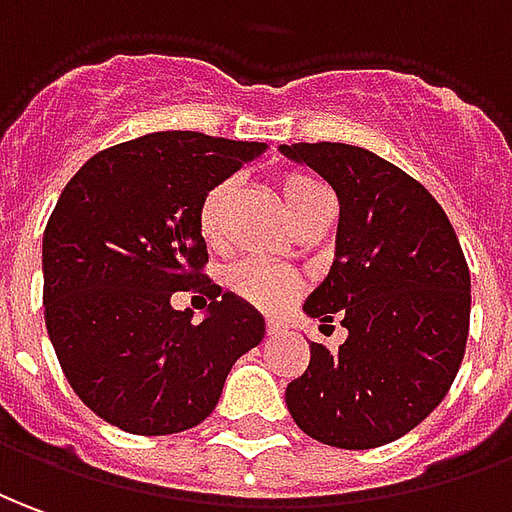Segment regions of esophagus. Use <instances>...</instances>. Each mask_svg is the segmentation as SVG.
<instances>
[{"instance_id":"esophagus-1","label":"esophagus","mask_w":512,"mask_h":512,"mask_svg":"<svg viewBox=\"0 0 512 512\" xmlns=\"http://www.w3.org/2000/svg\"><path fill=\"white\" fill-rule=\"evenodd\" d=\"M281 329H284V323H281V320H273V317H267V334H278Z\"/></svg>"}]
</instances>
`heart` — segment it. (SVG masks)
<instances>
[{"mask_svg": "<svg viewBox=\"0 0 512 512\" xmlns=\"http://www.w3.org/2000/svg\"><path fill=\"white\" fill-rule=\"evenodd\" d=\"M278 197L284 203V209L290 214V220L295 225H301L309 214H315L320 206L329 203V195L312 175H303V172H287L281 175L276 183ZM236 183L220 181L217 186H211L206 197L200 200V209H197V228L203 239L209 245H217L222 239V225H225V214L228 206L234 200ZM228 287L245 298L253 306H262V309H281L284 303L290 301L295 292L301 290V281L290 270H281L273 264L264 262H242L236 264L234 270L228 273Z\"/></svg>", "mask_w": 512, "mask_h": 512, "instance_id": "heart-1", "label": "heart"}]
</instances>
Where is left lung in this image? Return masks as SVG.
Here are the masks:
<instances>
[{"mask_svg":"<svg viewBox=\"0 0 512 512\" xmlns=\"http://www.w3.org/2000/svg\"><path fill=\"white\" fill-rule=\"evenodd\" d=\"M281 153L340 197L337 256L303 312L348 331L340 351L309 343L287 407L309 438L376 449L421 424L460 370L471 320L463 248L424 183L376 153L340 142Z\"/></svg>","mask_w":512,"mask_h":512,"instance_id":"8db88e82","label":"left lung"}]
</instances>
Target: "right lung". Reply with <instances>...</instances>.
<instances>
[{
    "instance_id": "1",
    "label": "right lung",
    "mask_w": 512,
    "mask_h": 512,
    "mask_svg": "<svg viewBox=\"0 0 512 512\" xmlns=\"http://www.w3.org/2000/svg\"><path fill=\"white\" fill-rule=\"evenodd\" d=\"M262 142L164 130L91 155L44 231V320L63 376L94 415L130 435H175L206 421L225 376L262 343V315L222 292L197 209ZM175 291L212 303L203 324Z\"/></svg>"
}]
</instances>
